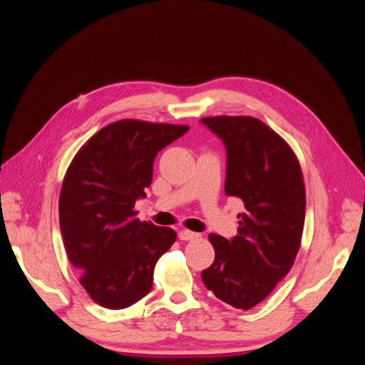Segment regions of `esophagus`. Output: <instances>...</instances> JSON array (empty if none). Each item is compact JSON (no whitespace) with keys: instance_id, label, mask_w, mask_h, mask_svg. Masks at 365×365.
I'll return each mask as SVG.
<instances>
[{"instance_id":"34e87169","label":"esophagus","mask_w":365,"mask_h":365,"mask_svg":"<svg viewBox=\"0 0 365 365\" xmlns=\"http://www.w3.org/2000/svg\"><path fill=\"white\" fill-rule=\"evenodd\" d=\"M178 237H180L181 240H192V239L200 237V235L193 233V231H189V230H181L180 233H178Z\"/></svg>"}]
</instances>
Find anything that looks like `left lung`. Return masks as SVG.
Wrapping results in <instances>:
<instances>
[{"mask_svg": "<svg viewBox=\"0 0 365 365\" xmlns=\"http://www.w3.org/2000/svg\"><path fill=\"white\" fill-rule=\"evenodd\" d=\"M227 150L225 193L245 205L237 235H210L215 262L201 272L208 291L233 307L263 302L289 272L300 248L306 193L292 149L254 117H205Z\"/></svg>", "mask_w": 365, "mask_h": 365, "instance_id": "1", "label": "left lung"}]
</instances>
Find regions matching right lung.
<instances>
[{
    "mask_svg": "<svg viewBox=\"0 0 365 365\" xmlns=\"http://www.w3.org/2000/svg\"><path fill=\"white\" fill-rule=\"evenodd\" d=\"M189 126L120 120L76 153L65 173L59 222L67 256L81 284L108 309H125L152 289L157 260L176 239L169 227L140 222L157 153Z\"/></svg>",
    "mask_w": 365,
    "mask_h": 365,
    "instance_id": "add662e5",
    "label": "right lung"
}]
</instances>
